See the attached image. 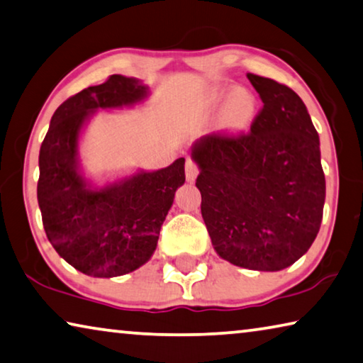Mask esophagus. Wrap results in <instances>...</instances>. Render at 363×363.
<instances>
[{"mask_svg": "<svg viewBox=\"0 0 363 363\" xmlns=\"http://www.w3.org/2000/svg\"><path fill=\"white\" fill-rule=\"evenodd\" d=\"M197 176H199L197 164H195L192 160H187L186 161V179H187V182H194L195 179H197Z\"/></svg>", "mask_w": 363, "mask_h": 363, "instance_id": "obj_1", "label": "esophagus"}]
</instances>
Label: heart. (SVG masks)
Segmentation results:
<instances>
[{"instance_id": "b5f03b06", "label": "heart", "mask_w": 363, "mask_h": 363, "mask_svg": "<svg viewBox=\"0 0 363 363\" xmlns=\"http://www.w3.org/2000/svg\"><path fill=\"white\" fill-rule=\"evenodd\" d=\"M226 99V89L215 87L205 96V106L215 109ZM257 113V99L250 90L238 89L228 96L220 113V129L224 134H239L249 128Z\"/></svg>"}]
</instances>
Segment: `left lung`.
<instances>
[{
    "instance_id": "8db88e82",
    "label": "left lung",
    "mask_w": 363,
    "mask_h": 363,
    "mask_svg": "<svg viewBox=\"0 0 363 363\" xmlns=\"http://www.w3.org/2000/svg\"><path fill=\"white\" fill-rule=\"evenodd\" d=\"M247 77L262 111L250 134L194 142L195 186L216 254L235 267L279 272L307 254L320 231L326 194L320 139L294 90Z\"/></svg>"
}]
</instances>
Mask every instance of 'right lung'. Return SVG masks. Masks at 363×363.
Here are the masks:
<instances>
[{"instance_id":"1","label":"right lung","mask_w":363,"mask_h":363,"mask_svg":"<svg viewBox=\"0 0 363 363\" xmlns=\"http://www.w3.org/2000/svg\"><path fill=\"white\" fill-rule=\"evenodd\" d=\"M148 95L140 79L114 74L62 103L40 147L37 199L45 233L61 258L94 278L128 274L150 260L174 194L186 181L184 158L103 184L82 168L80 140L94 114L134 108Z\"/></svg>"}]
</instances>
